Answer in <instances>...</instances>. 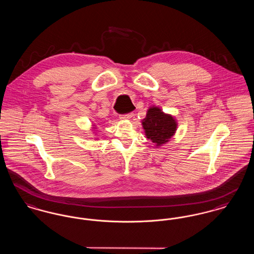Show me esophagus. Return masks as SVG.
<instances>
[{
  "mask_svg": "<svg viewBox=\"0 0 254 254\" xmlns=\"http://www.w3.org/2000/svg\"><path fill=\"white\" fill-rule=\"evenodd\" d=\"M133 113H128V114H124L120 115V119L121 120H129L132 118Z\"/></svg>",
  "mask_w": 254,
  "mask_h": 254,
  "instance_id": "1",
  "label": "esophagus"
}]
</instances>
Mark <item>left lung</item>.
<instances>
[{
  "mask_svg": "<svg viewBox=\"0 0 254 254\" xmlns=\"http://www.w3.org/2000/svg\"><path fill=\"white\" fill-rule=\"evenodd\" d=\"M142 126L145 136L156 147L167 144L176 133L178 123L174 116L165 113L156 106H152L146 111Z\"/></svg>",
  "mask_w": 254,
  "mask_h": 254,
  "instance_id": "obj_1",
  "label": "left lung"
}]
</instances>
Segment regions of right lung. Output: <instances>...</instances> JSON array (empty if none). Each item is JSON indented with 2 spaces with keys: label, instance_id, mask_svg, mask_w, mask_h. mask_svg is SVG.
Masks as SVG:
<instances>
[{
  "label": "right lung",
  "instance_id": "right-lung-1",
  "mask_svg": "<svg viewBox=\"0 0 254 254\" xmlns=\"http://www.w3.org/2000/svg\"><path fill=\"white\" fill-rule=\"evenodd\" d=\"M92 128L94 129V131H95V130H96L97 129V127L96 126H95V125H94V124H92ZM95 139H98V138H96V137H95Z\"/></svg>",
  "mask_w": 254,
  "mask_h": 254
}]
</instances>
